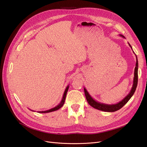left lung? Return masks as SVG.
I'll return each instance as SVG.
<instances>
[{"label":"left lung","mask_w":147,"mask_h":147,"mask_svg":"<svg viewBox=\"0 0 147 147\" xmlns=\"http://www.w3.org/2000/svg\"><path fill=\"white\" fill-rule=\"evenodd\" d=\"M121 37L124 38V37L122 35H120ZM129 45L131 48L132 50V47L129 44V43H128ZM136 56V67L134 70V81H133V85L131 88V90L129 92V93L124 97V98L121 100L118 103L116 104H112V105H108V104H105L103 103H100L99 102L96 101L90 95L87 90H86V88H84V94H85L86 96V99L88 102V104H90L92 107H94L96 109L99 110L101 111H104V112H115V111H117L119 110L120 109H121L125 105L127 102L129 101L131 97L133 96V94H134V92L136 91V88L137 86V82H138V60H137V57Z\"/></svg>","instance_id":"1"}]
</instances>
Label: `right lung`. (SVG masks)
<instances>
[{
  "mask_svg": "<svg viewBox=\"0 0 147 147\" xmlns=\"http://www.w3.org/2000/svg\"><path fill=\"white\" fill-rule=\"evenodd\" d=\"M69 86L68 85L67 86V88H65V91H64V94H63V99H62L61 102H60V103H59L58 105H57L56 107H55L53 108V109H50V110H46V111H40V112H38V113H49V112H53V111L57 110L58 109H59L60 108H61L63 106L64 104L65 99V97H66V95H67V92L68 90H69Z\"/></svg>",
  "mask_w": 147,
  "mask_h": 147,
  "instance_id": "1",
  "label": "right lung"
}]
</instances>
